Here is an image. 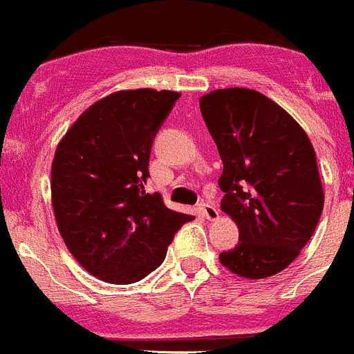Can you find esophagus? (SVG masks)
Returning a JSON list of instances; mask_svg holds the SVG:
<instances>
[{
    "label": "esophagus",
    "mask_w": 354,
    "mask_h": 354,
    "mask_svg": "<svg viewBox=\"0 0 354 354\" xmlns=\"http://www.w3.org/2000/svg\"><path fill=\"white\" fill-rule=\"evenodd\" d=\"M199 212H201V215L206 216L208 220L218 218V209L213 205H209V203H199Z\"/></svg>",
    "instance_id": "obj_1"
}]
</instances>
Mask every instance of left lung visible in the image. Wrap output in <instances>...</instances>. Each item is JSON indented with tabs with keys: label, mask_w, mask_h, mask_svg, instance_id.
Instances as JSON below:
<instances>
[{
	"label": "left lung",
	"mask_w": 354,
	"mask_h": 354,
	"mask_svg": "<svg viewBox=\"0 0 354 354\" xmlns=\"http://www.w3.org/2000/svg\"><path fill=\"white\" fill-rule=\"evenodd\" d=\"M199 108L223 162L222 209L239 227V243L220 263L248 279L279 274L324 209L313 146L288 111L254 89H216Z\"/></svg>",
	"instance_id": "obj_1"
}]
</instances>
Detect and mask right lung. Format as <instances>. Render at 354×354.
I'll return each mask as SVG.
<instances>
[{"label":"right lung","instance_id":"right-lung-1","mask_svg":"<svg viewBox=\"0 0 354 354\" xmlns=\"http://www.w3.org/2000/svg\"><path fill=\"white\" fill-rule=\"evenodd\" d=\"M180 94L136 89L87 108L59 141L51 167L55 218L66 248L94 277L132 284L163 263L194 216L149 194V155Z\"/></svg>","mask_w":354,"mask_h":354}]
</instances>
